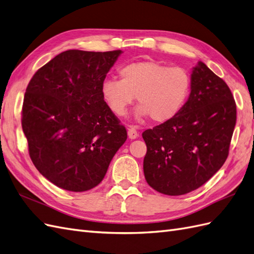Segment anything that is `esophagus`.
<instances>
[{"label":"esophagus","mask_w":254,"mask_h":254,"mask_svg":"<svg viewBox=\"0 0 254 254\" xmlns=\"http://www.w3.org/2000/svg\"><path fill=\"white\" fill-rule=\"evenodd\" d=\"M127 135L129 139H135L138 137V132L137 129L135 128V127H129L127 129Z\"/></svg>","instance_id":"obj_1"}]
</instances>
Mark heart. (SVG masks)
<instances>
[{
    "mask_svg": "<svg viewBox=\"0 0 254 254\" xmlns=\"http://www.w3.org/2000/svg\"><path fill=\"white\" fill-rule=\"evenodd\" d=\"M120 80L108 78L101 87L103 100L118 117L125 116L137 99V117H151L157 123L175 118L184 108L191 92L192 79L188 69L168 66L158 61H137L123 65Z\"/></svg>",
    "mask_w": 254,
    "mask_h": 254,
    "instance_id": "heart-1",
    "label": "heart"
}]
</instances>
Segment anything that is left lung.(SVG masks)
<instances>
[{"label":"left lung","instance_id":"8db88e82","mask_svg":"<svg viewBox=\"0 0 254 254\" xmlns=\"http://www.w3.org/2000/svg\"><path fill=\"white\" fill-rule=\"evenodd\" d=\"M191 79V93L180 113L142 133L145 178L166 195L196 190L222 167L236 125L235 100L225 81L200 61Z\"/></svg>","mask_w":254,"mask_h":254}]
</instances>
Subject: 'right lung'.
<instances>
[{"label":"right lung","instance_id":"1","mask_svg":"<svg viewBox=\"0 0 254 254\" xmlns=\"http://www.w3.org/2000/svg\"><path fill=\"white\" fill-rule=\"evenodd\" d=\"M121 53L66 50L38 69L25 90L21 125L30 158L61 189L96 187L127 140L101 92Z\"/></svg>","mask_w":254,"mask_h":254}]
</instances>
